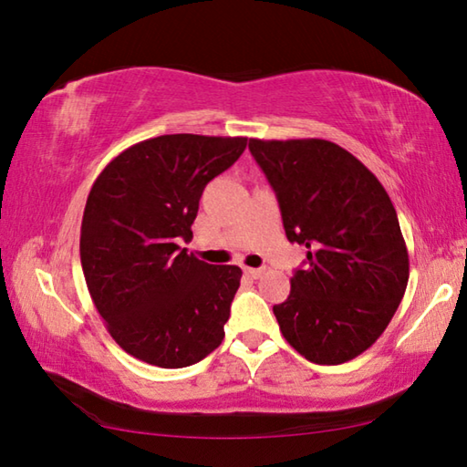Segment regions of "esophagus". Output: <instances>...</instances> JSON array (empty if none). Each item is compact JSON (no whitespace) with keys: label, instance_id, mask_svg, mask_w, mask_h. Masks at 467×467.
I'll return each instance as SVG.
<instances>
[{"label":"esophagus","instance_id":"1","mask_svg":"<svg viewBox=\"0 0 467 467\" xmlns=\"http://www.w3.org/2000/svg\"><path fill=\"white\" fill-rule=\"evenodd\" d=\"M244 274H247L249 278L257 280V278H262V275H264V270H262V267H244Z\"/></svg>","mask_w":467,"mask_h":467}]
</instances>
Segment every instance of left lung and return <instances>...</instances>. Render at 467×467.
Wrapping results in <instances>:
<instances>
[{
    "label": "left lung",
    "mask_w": 467,
    "mask_h": 467,
    "mask_svg": "<svg viewBox=\"0 0 467 467\" xmlns=\"http://www.w3.org/2000/svg\"><path fill=\"white\" fill-rule=\"evenodd\" d=\"M290 243L306 247L290 295L274 305L286 342L315 365H342L377 342L404 298L406 241L389 195L327 140H249Z\"/></svg>",
    "instance_id": "left-lung-1"
}]
</instances>
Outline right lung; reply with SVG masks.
I'll list each match as a JSON object with an SVG mask.
<instances>
[{"label":"right lung","mask_w":467,"mask_h":467,"mask_svg":"<svg viewBox=\"0 0 467 467\" xmlns=\"http://www.w3.org/2000/svg\"><path fill=\"white\" fill-rule=\"evenodd\" d=\"M247 138L172 133L110 161L86 200L80 259L92 303L125 352L162 368L195 365L224 339L241 267L181 249L203 187Z\"/></svg>","instance_id":"obj_1"}]
</instances>
